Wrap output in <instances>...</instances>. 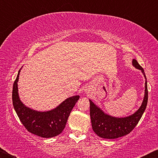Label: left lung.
<instances>
[{"mask_svg":"<svg viewBox=\"0 0 158 158\" xmlns=\"http://www.w3.org/2000/svg\"><path fill=\"white\" fill-rule=\"evenodd\" d=\"M132 65L141 70L145 78V90L141 105L135 113L125 117H115L105 113L93 101L90 102V116L93 130L100 137L104 139H116L128 135L139 121L146 110L148 102L147 80L143 69L135 59L132 60Z\"/></svg>","mask_w":158,"mask_h":158,"instance_id":"obj_1","label":"left lung"}]
</instances>
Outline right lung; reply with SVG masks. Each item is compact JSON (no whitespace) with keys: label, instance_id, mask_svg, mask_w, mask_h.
Masks as SVG:
<instances>
[{"label":"right lung","instance_id":"right-lung-1","mask_svg":"<svg viewBox=\"0 0 158 158\" xmlns=\"http://www.w3.org/2000/svg\"><path fill=\"white\" fill-rule=\"evenodd\" d=\"M21 69L13 85L12 103L21 123L32 134L43 138H52L62 132L71 111L79 99V95L67 98L52 110L40 111L26 106L20 100L18 81Z\"/></svg>","mask_w":158,"mask_h":158}]
</instances>
